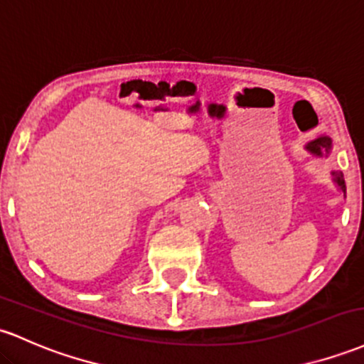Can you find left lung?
<instances>
[{"label":"left lung","instance_id":"left-lung-1","mask_svg":"<svg viewBox=\"0 0 364 364\" xmlns=\"http://www.w3.org/2000/svg\"><path fill=\"white\" fill-rule=\"evenodd\" d=\"M307 154H311L313 157L316 159H323V157H328L331 154V149H333V143H331V138L326 136V134H319L314 139H311L309 143L304 146ZM331 176V181L335 183V186H337L338 191H341L342 195L346 197V181H344V174L341 173V171H331L330 173Z\"/></svg>","mask_w":364,"mask_h":364}]
</instances>
